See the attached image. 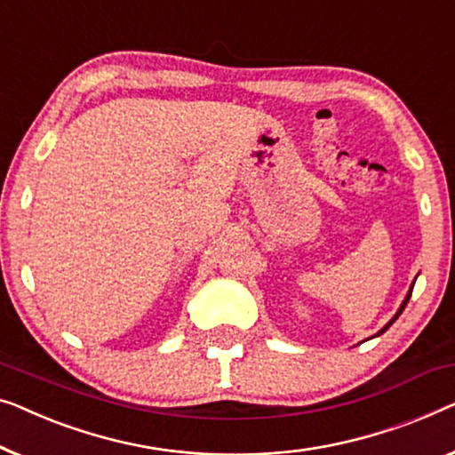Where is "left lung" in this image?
<instances>
[{"mask_svg": "<svg viewBox=\"0 0 455 455\" xmlns=\"http://www.w3.org/2000/svg\"><path fill=\"white\" fill-rule=\"evenodd\" d=\"M414 281H417V279H414ZM414 281H412V285H411V289H408V293H406V298H404V301H403V304H400V307H398V312H396V314H394V315H392V320H390V322H387V324H386V326H384V328H381V331H379V332H378V334H375V337H379V334H384V332H386V331H387V328H390V326H392V324H394V322H396V320H398V315H400V314H403V309H404V307H406V304H408V299H411V293H412V287H414Z\"/></svg>", "mask_w": 455, "mask_h": 455, "instance_id": "obj_1", "label": "left lung"}]
</instances>
